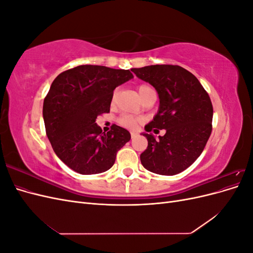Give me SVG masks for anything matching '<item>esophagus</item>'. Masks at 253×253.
<instances>
[{"instance_id":"esophagus-1","label":"esophagus","mask_w":253,"mask_h":253,"mask_svg":"<svg viewBox=\"0 0 253 253\" xmlns=\"http://www.w3.org/2000/svg\"><path fill=\"white\" fill-rule=\"evenodd\" d=\"M135 137H136V133H134V132H131V138H132V139H134Z\"/></svg>"}]
</instances>
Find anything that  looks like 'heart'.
<instances>
[{
    "label": "heart",
    "mask_w": 253,
    "mask_h": 253,
    "mask_svg": "<svg viewBox=\"0 0 253 253\" xmlns=\"http://www.w3.org/2000/svg\"><path fill=\"white\" fill-rule=\"evenodd\" d=\"M151 90H153V88H152L151 86L147 85V84H141V85L138 86L139 95H140V97H141L142 99H143V97H144L145 95H147V94L149 93V91H151ZM116 95H117V90H115L114 94H113V101L115 100V98H116ZM118 122H119L120 126H125V127H126V128L133 129V128H135L137 126H138L139 119L134 117V116H131V115H122V116L119 117Z\"/></svg>",
    "instance_id": "b5f03b06"
}]
</instances>
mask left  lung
<instances>
[{
    "mask_svg": "<svg viewBox=\"0 0 253 253\" xmlns=\"http://www.w3.org/2000/svg\"><path fill=\"white\" fill-rule=\"evenodd\" d=\"M131 71L154 86L159 97V110L145 131L166 129L157 141L143 133L148 148L141 153V164L156 174H178L200 157L211 135V99L195 76L181 66L150 65Z\"/></svg>",
    "mask_w": 253,
    "mask_h": 253,
    "instance_id": "1",
    "label": "left lung"
}]
</instances>
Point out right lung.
Wrapping results in <instances>:
<instances>
[{
	"instance_id": "add662e5",
	"label": "right lung",
	"mask_w": 253,
	"mask_h": 253,
	"mask_svg": "<svg viewBox=\"0 0 253 253\" xmlns=\"http://www.w3.org/2000/svg\"><path fill=\"white\" fill-rule=\"evenodd\" d=\"M132 78L128 70L79 65L52 81L43 103L45 129L56 155L75 172L108 171L131 139L127 129L116 125L102 132L96 118L110 112L114 89Z\"/></svg>"
}]
</instances>
